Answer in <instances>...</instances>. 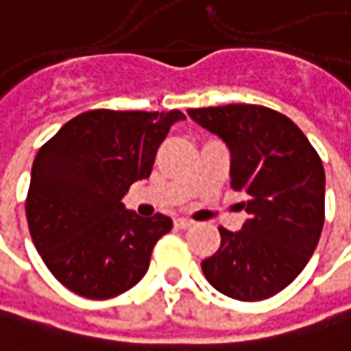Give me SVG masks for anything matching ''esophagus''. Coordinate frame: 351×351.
Segmentation results:
<instances>
[{"label": "esophagus", "mask_w": 351, "mask_h": 351, "mask_svg": "<svg viewBox=\"0 0 351 351\" xmlns=\"http://www.w3.org/2000/svg\"><path fill=\"white\" fill-rule=\"evenodd\" d=\"M191 224H193V220H189V218H175L176 228H189Z\"/></svg>", "instance_id": "34e87169"}]
</instances>
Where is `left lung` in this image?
<instances>
[{
	"instance_id": "left-lung-1",
	"label": "left lung",
	"mask_w": 351,
	"mask_h": 351,
	"mask_svg": "<svg viewBox=\"0 0 351 351\" xmlns=\"http://www.w3.org/2000/svg\"><path fill=\"white\" fill-rule=\"evenodd\" d=\"M230 149V186L244 193L242 230H220V248L202 260L206 280L242 302H258L292 284L318 246L326 175L306 134L262 105L189 109Z\"/></svg>"
}]
</instances>
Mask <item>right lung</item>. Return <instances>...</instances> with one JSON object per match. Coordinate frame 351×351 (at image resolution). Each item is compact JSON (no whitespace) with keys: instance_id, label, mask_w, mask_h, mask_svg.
<instances>
[{"instance_id":"obj_1","label":"right lung","mask_w":351,"mask_h":351,"mask_svg":"<svg viewBox=\"0 0 351 351\" xmlns=\"http://www.w3.org/2000/svg\"><path fill=\"white\" fill-rule=\"evenodd\" d=\"M180 111L95 109L65 123L33 160L25 198L29 234L51 274L91 300L131 290L149 270L156 240L173 228L165 215L127 210L121 198L153 171Z\"/></svg>"}]
</instances>
